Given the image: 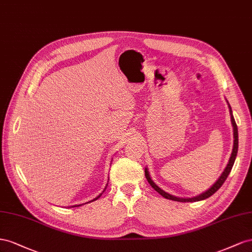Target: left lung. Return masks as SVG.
Returning a JSON list of instances; mask_svg holds the SVG:
<instances>
[{"instance_id":"8db88e82","label":"left lung","mask_w":252,"mask_h":252,"mask_svg":"<svg viewBox=\"0 0 252 252\" xmlns=\"http://www.w3.org/2000/svg\"><path fill=\"white\" fill-rule=\"evenodd\" d=\"M228 103V101H227ZM228 106H229V112H230V116H231V124H232V126H233V148H232V153L231 155H230V158H229V161L227 163L226 168L224 169V171L221 172L220 176L219 177V179L217 182H215L209 189L206 190L205 192L198 194V195L196 196H193V197H177L175 195H172V194L166 192L164 190H162L161 188H159L153 181L152 178H151L150 176V173H149V170H148V167L145 168V174H146V177H147V181L149 182V184L152 186V188L157 191L158 193L160 194L161 196H163L164 198L167 199H171V200H175V202H182V203H192V202H198V200H203V199H206L208 197H210L211 195H213V194L217 192L220 187L222 186V184L225 183V181L227 179L228 175L230 172H231V169L233 167V163L235 161V158H236V154H238V149H239V133H238V126H236V124H235V120L233 118V115H232V110H231V106H230V104L228 103Z\"/></svg>"}]
</instances>
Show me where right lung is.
I'll return each instance as SVG.
<instances>
[{
    "mask_svg": "<svg viewBox=\"0 0 252 252\" xmlns=\"http://www.w3.org/2000/svg\"><path fill=\"white\" fill-rule=\"evenodd\" d=\"M106 187H107V184H106V186H105V188L103 189V191L101 192V193H100L99 194V195L98 196H96L94 199H92V200H90V202H88V203H85V204H89V203H91V202H94V200H96V199H98L100 196H101L102 195V193L105 191V189H106ZM82 205H84V204H81V205H75V206H71V207H80V206H82Z\"/></svg>",
    "mask_w": 252,
    "mask_h": 252,
    "instance_id": "1",
    "label": "right lung"
}]
</instances>
